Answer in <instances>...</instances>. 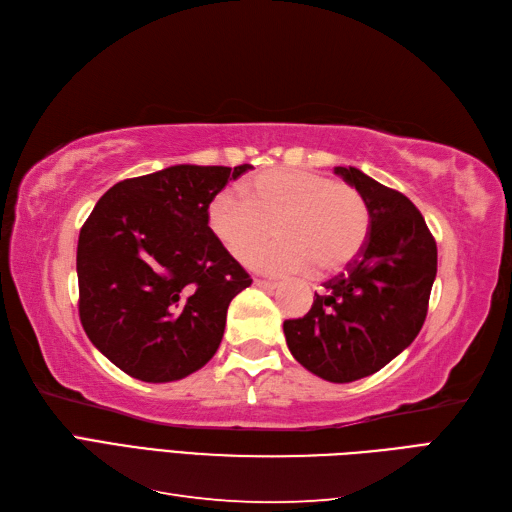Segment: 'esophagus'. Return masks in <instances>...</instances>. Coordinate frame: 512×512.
<instances>
[{"label": "esophagus", "instance_id": "esophagus-1", "mask_svg": "<svg viewBox=\"0 0 512 512\" xmlns=\"http://www.w3.org/2000/svg\"><path fill=\"white\" fill-rule=\"evenodd\" d=\"M254 284L260 288H275L277 286V282H271V280H254Z\"/></svg>", "mask_w": 512, "mask_h": 512}]
</instances>
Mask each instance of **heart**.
Instances as JSON below:
<instances>
[{"mask_svg": "<svg viewBox=\"0 0 512 512\" xmlns=\"http://www.w3.org/2000/svg\"><path fill=\"white\" fill-rule=\"evenodd\" d=\"M215 194L205 211L211 235L239 262H250L276 230L281 237L256 265L273 273L316 269L329 275L359 258L371 213L363 194L344 181L303 168L262 170Z\"/></svg>", "mask_w": 512, "mask_h": 512, "instance_id": "1", "label": "heart"}]
</instances>
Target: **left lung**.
I'll return each mask as SVG.
<instances>
[{
	"instance_id": "1",
	"label": "left lung",
	"mask_w": 512,
	"mask_h": 512,
	"mask_svg": "<svg viewBox=\"0 0 512 512\" xmlns=\"http://www.w3.org/2000/svg\"><path fill=\"white\" fill-rule=\"evenodd\" d=\"M335 175L359 190L371 213L369 239L344 273L324 282L303 318L286 320V344L329 382L376 374L421 331L438 271L436 239L412 200L354 166Z\"/></svg>"
}]
</instances>
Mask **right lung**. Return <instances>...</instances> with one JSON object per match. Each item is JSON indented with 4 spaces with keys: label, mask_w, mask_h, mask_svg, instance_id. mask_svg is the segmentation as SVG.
<instances>
[{
    "label": "right lung",
    "mask_w": 512,
    "mask_h": 512,
    "mask_svg": "<svg viewBox=\"0 0 512 512\" xmlns=\"http://www.w3.org/2000/svg\"><path fill=\"white\" fill-rule=\"evenodd\" d=\"M250 164H177L115 183L79 235V316L108 361L143 382L194 374L218 352L230 301L252 284L205 211Z\"/></svg>",
    "instance_id": "add662e5"
}]
</instances>
